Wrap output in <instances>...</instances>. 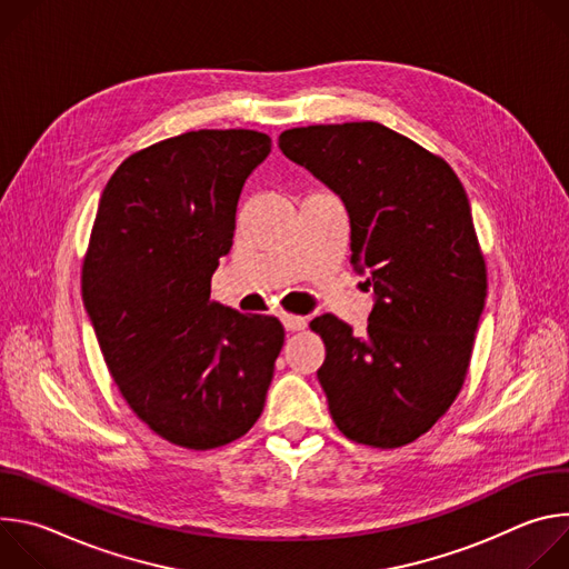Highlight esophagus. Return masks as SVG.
Segmentation results:
<instances>
[{
    "label": "esophagus",
    "instance_id": "1",
    "mask_svg": "<svg viewBox=\"0 0 569 569\" xmlns=\"http://www.w3.org/2000/svg\"><path fill=\"white\" fill-rule=\"evenodd\" d=\"M281 321L286 331H303L306 329V319L299 317V315H288V312H281Z\"/></svg>",
    "mask_w": 569,
    "mask_h": 569
}]
</instances>
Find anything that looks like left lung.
I'll return each mask as SVG.
<instances>
[{"instance_id": "left-lung-1", "label": "left lung", "mask_w": 569, "mask_h": 569, "mask_svg": "<svg viewBox=\"0 0 569 569\" xmlns=\"http://www.w3.org/2000/svg\"><path fill=\"white\" fill-rule=\"evenodd\" d=\"M279 148L342 198L351 263L376 295L362 336L329 312L310 321L331 417L356 443H412L455 402L483 310L468 196L439 154L376 121L292 128Z\"/></svg>"}]
</instances>
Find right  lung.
<instances>
[{
  "label": "right lung",
  "instance_id": "1",
  "mask_svg": "<svg viewBox=\"0 0 569 569\" xmlns=\"http://www.w3.org/2000/svg\"><path fill=\"white\" fill-rule=\"evenodd\" d=\"M257 130H193L134 154L103 189L83 303L130 410L161 439L211 450L263 412L283 327L211 301L242 184L270 154Z\"/></svg>",
  "mask_w": 569,
  "mask_h": 569
}]
</instances>
